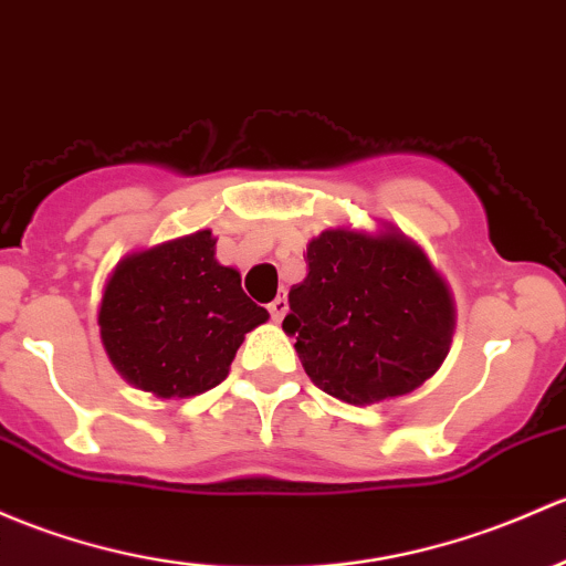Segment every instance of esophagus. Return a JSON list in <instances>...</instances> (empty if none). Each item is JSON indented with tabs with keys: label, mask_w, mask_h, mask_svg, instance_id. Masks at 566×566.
I'll return each instance as SVG.
<instances>
[{
	"label": "esophagus",
	"mask_w": 566,
	"mask_h": 566,
	"mask_svg": "<svg viewBox=\"0 0 566 566\" xmlns=\"http://www.w3.org/2000/svg\"><path fill=\"white\" fill-rule=\"evenodd\" d=\"M268 312H271L273 319H282L284 314H287V298H284V295L273 298L271 303H268Z\"/></svg>",
	"instance_id": "obj_1"
}]
</instances>
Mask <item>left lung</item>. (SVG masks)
Wrapping results in <instances>:
<instances>
[{
  "label": "left lung",
  "mask_w": 566,
  "mask_h": 566,
  "mask_svg": "<svg viewBox=\"0 0 566 566\" xmlns=\"http://www.w3.org/2000/svg\"><path fill=\"white\" fill-rule=\"evenodd\" d=\"M282 328L328 396L353 407L407 396L448 358L455 306L423 249L396 228H328L306 247Z\"/></svg>",
  "instance_id": "left-lung-1"
}]
</instances>
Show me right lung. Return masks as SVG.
<instances>
[{
    "instance_id": "add662e5",
    "label": "right lung",
    "mask_w": 566,
    "mask_h": 566,
    "mask_svg": "<svg viewBox=\"0 0 566 566\" xmlns=\"http://www.w3.org/2000/svg\"><path fill=\"white\" fill-rule=\"evenodd\" d=\"M217 238L198 230L127 254L99 303V338L118 374L157 398L217 388L243 336L268 312L241 290V273L219 263Z\"/></svg>"
}]
</instances>
